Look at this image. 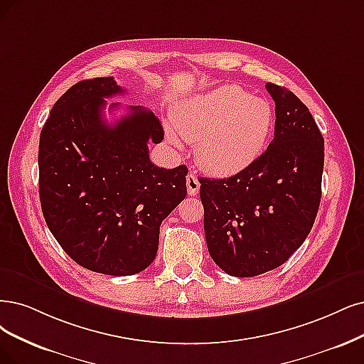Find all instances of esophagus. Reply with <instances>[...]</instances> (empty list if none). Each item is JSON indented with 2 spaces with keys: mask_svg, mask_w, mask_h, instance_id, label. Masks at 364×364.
Returning a JSON list of instances; mask_svg holds the SVG:
<instances>
[{
  "mask_svg": "<svg viewBox=\"0 0 364 364\" xmlns=\"http://www.w3.org/2000/svg\"><path fill=\"white\" fill-rule=\"evenodd\" d=\"M186 184H187V193H189L191 196H195L198 192H199V181L196 178V175L193 172H191L189 175L186 177Z\"/></svg>",
  "mask_w": 364,
  "mask_h": 364,
  "instance_id": "obj_1",
  "label": "esophagus"
}]
</instances>
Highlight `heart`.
<instances>
[{
  "label": "heart",
  "instance_id": "heart-1",
  "mask_svg": "<svg viewBox=\"0 0 364 364\" xmlns=\"http://www.w3.org/2000/svg\"><path fill=\"white\" fill-rule=\"evenodd\" d=\"M175 124L184 139L196 141V159L207 171L232 175L264 151L273 111L267 100L247 96L237 85H222L192 97L177 112Z\"/></svg>",
  "mask_w": 364,
  "mask_h": 364
}]
</instances>
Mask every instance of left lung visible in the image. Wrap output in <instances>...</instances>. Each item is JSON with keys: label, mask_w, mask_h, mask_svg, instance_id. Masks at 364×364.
<instances>
[{"label": "left lung", "mask_w": 364, "mask_h": 364, "mask_svg": "<svg viewBox=\"0 0 364 364\" xmlns=\"http://www.w3.org/2000/svg\"><path fill=\"white\" fill-rule=\"evenodd\" d=\"M274 100V138L246 169L200 178L204 230L213 261L235 277L272 272L311 232L321 200L324 138L307 106L267 82Z\"/></svg>", "instance_id": "obj_1"}]
</instances>
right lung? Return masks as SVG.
<instances>
[{"label": "right lung", "instance_id": "obj_1", "mask_svg": "<svg viewBox=\"0 0 364 364\" xmlns=\"http://www.w3.org/2000/svg\"><path fill=\"white\" fill-rule=\"evenodd\" d=\"M123 92L112 76L80 80L53 105L38 144L49 231L75 262L109 276L154 261L160 225L187 193L184 165L159 168L148 156V142L164 141L151 111L129 106L114 126L103 119L105 99Z\"/></svg>", "mask_w": 364, "mask_h": 364}]
</instances>
